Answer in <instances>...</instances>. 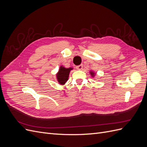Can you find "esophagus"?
Wrapping results in <instances>:
<instances>
[{"instance_id":"1","label":"esophagus","mask_w":147,"mask_h":147,"mask_svg":"<svg viewBox=\"0 0 147 147\" xmlns=\"http://www.w3.org/2000/svg\"><path fill=\"white\" fill-rule=\"evenodd\" d=\"M77 69L78 70H82L83 69V65L81 64V65H79L77 66Z\"/></svg>"}]
</instances>
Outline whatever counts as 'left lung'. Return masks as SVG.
I'll use <instances>...</instances> for the list:
<instances>
[{"instance_id":"left-lung-1","label":"left lung","mask_w":147,"mask_h":147,"mask_svg":"<svg viewBox=\"0 0 147 147\" xmlns=\"http://www.w3.org/2000/svg\"><path fill=\"white\" fill-rule=\"evenodd\" d=\"M90 74L92 78H94V77H95V75H96V73H95L94 72H93L92 70H90Z\"/></svg>"}]
</instances>
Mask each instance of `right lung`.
Wrapping results in <instances>:
<instances>
[{
	"label": "right lung",
	"mask_w": 147,
	"mask_h": 147,
	"mask_svg": "<svg viewBox=\"0 0 147 147\" xmlns=\"http://www.w3.org/2000/svg\"><path fill=\"white\" fill-rule=\"evenodd\" d=\"M73 69V67L66 68L63 65H61L58 72L56 74L57 82L61 85H64L67 82L70 71Z\"/></svg>",
	"instance_id": "right-lung-1"
}]
</instances>
